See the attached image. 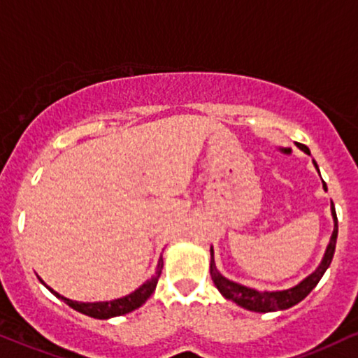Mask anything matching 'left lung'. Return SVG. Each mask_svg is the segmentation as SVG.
Segmentation results:
<instances>
[{
    "instance_id": "left-lung-1",
    "label": "left lung",
    "mask_w": 358,
    "mask_h": 358,
    "mask_svg": "<svg viewBox=\"0 0 358 358\" xmlns=\"http://www.w3.org/2000/svg\"><path fill=\"white\" fill-rule=\"evenodd\" d=\"M300 148L303 150L305 153L310 155V150L307 146L302 143H296ZM315 163V162H313ZM317 166V163H315ZM318 170V168H317ZM324 188L327 190V185L324 182ZM331 213H334V220H335V228L334 234H331L330 243L327 247L325 257L322 260V264L318 268L313 272L310 277H307L303 282H300L299 285L294 288H288V290H282V292H258L253 290V288L238 285V283L230 282V280L222 277L220 272L215 266V260H213V250H210L212 253V264H210V275H212L213 283L217 285L218 290L222 292V295L228 300H234L235 303H238L240 307L247 308V310H253V312H277V310H287L290 307H294L299 302L307 296L313 288L317 287V283L320 282V278L324 277L325 270L329 268V265L331 264V258H334L335 253V245H337V235H338V225H337V213H335V208L331 206Z\"/></svg>"
}]
</instances>
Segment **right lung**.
I'll return each instance as SVG.
<instances>
[{"label":"right lung","instance_id":"right-lung-1","mask_svg":"<svg viewBox=\"0 0 358 358\" xmlns=\"http://www.w3.org/2000/svg\"><path fill=\"white\" fill-rule=\"evenodd\" d=\"M162 268H163V258H160V262H158V268H157V273H155V277L150 278L148 282H145L143 285L138 288V290L133 292V294L123 296V299L111 300V302H94V303L73 302V300H68L59 294H56V292L51 290L50 287L48 288L56 296H58V299H62L64 303L70 305L71 308H75L76 312H81L85 313V315L93 317V318H111V317L124 315V313H130L135 308L141 307V305L150 299V295L153 294L155 288H157L158 277H160Z\"/></svg>","mask_w":358,"mask_h":358}]
</instances>
